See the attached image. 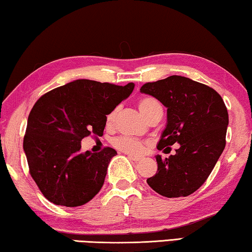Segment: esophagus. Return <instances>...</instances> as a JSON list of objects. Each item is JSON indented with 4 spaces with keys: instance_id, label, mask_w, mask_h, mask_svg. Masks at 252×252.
<instances>
[{
    "instance_id": "obj_1",
    "label": "esophagus",
    "mask_w": 252,
    "mask_h": 252,
    "mask_svg": "<svg viewBox=\"0 0 252 252\" xmlns=\"http://www.w3.org/2000/svg\"><path fill=\"white\" fill-rule=\"evenodd\" d=\"M127 157L131 160H133V162H139V160H141V157H138V156H133V155H127Z\"/></svg>"
}]
</instances>
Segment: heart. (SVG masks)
I'll return each instance as SVG.
<instances>
[{"mask_svg":"<svg viewBox=\"0 0 252 252\" xmlns=\"http://www.w3.org/2000/svg\"><path fill=\"white\" fill-rule=\"evenodd\" d=\"M138 107L142 114H144L146 118H149L154 112L159 110L160 105L157 102L156 99L152 98V97H144V98L139 99L138 102ZM116 114V110H113L110 114L107 115V123L111 125L112 122L114 121ZM112 145L113 147L118 150H121L123 153L130 154V155H140L145 152L146 145L144 141L139 140V139L132 138V137H126V136H121L116 137L112 140Z\"/></svg>","mask_w":252,"mask_h":252,"instance_id":"b5f03b06","label":"heart"}]
</instances>
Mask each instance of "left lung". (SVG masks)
I'll list each match as a JSON object with an SVG mask.
<instances>
[{"label":"left lung","mask_w":252,"mask_h":252,"mask_svg":"<svg viewBox=\"0 0 252 252\" xmlns=\"http://www.w3.org/2000/svg\"><path fill=\"white\" fill-rule=\"evenodd\" d=\"M140 92L167 108L157 149L180 145L168 158L156 156L157 172L147 179L148 186L167 198L189 196L204 185L225 148L226 106L216 90L182 76L147 82Z\"/></svg>","instance_id":"left-lung-1"}]
</instances>
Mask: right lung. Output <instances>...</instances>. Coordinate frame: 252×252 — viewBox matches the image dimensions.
<instances>
[{
  "label": "right lung",
  "instance_id": "add662e5",
  "mask_svg": "<svg viewBox=\"0 0 252 252\" xmlns=\"http://www.w3.org/2000/svg\"><path fill=\"white\" fill-rule=\"evenodd\" d=\"M134 84L116 86L78 79L43 95L30 111L24 150L29 172L44 197L55 205L87 204L102 189L113 148L81 152V140L102 136L106 115L133 92Z\"/></svg>",
  "mask_w": 252,
  "mask_h": 252
}]
</instances>
